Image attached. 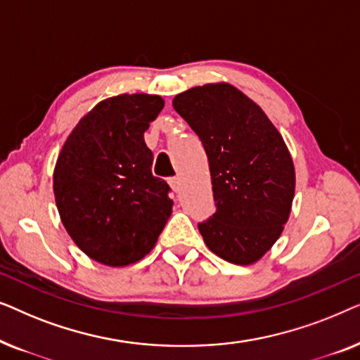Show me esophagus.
Listing matches in <instances>:
<instances>
[{
    "label": "esophagus",
    "instance_id": "esophagus-1",
    "mask_svg": "<svg viewBox=\"0 0 360 360\" xmlns=\"http://www.w3.org/2000/svg\"><path fill=\"white\" fill-rule=\"evenodd\" d=\"M169 184H170V186H172V190L175 191H180V188H181V179L180 176H172V179L169 180Z\"/></svg>",
    "mask_w": 360,
    "mask_h": 360
}]
</instances>
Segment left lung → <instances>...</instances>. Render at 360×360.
<instances>
[{
	"instance_id": "8db88e82",
	"label": "left lung",
	"mask_w": 360,
	"mask_h": 360,
	"mask_svg": "<svg viewBox=\"0 0 360 360\" xmlns=\"http://www.w3.org/2000/svg\"><path fill=\"white\" fill-rule=\"evenodd\" d=\"M174 108L208 155L216 213L198 223L206 245L231 264L255 262L280 238L292 210L295 169L282 136L228 83L180 93Z\"/></svg>"
}]
</instances>
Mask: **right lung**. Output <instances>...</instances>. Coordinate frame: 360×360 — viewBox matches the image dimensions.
Wrapping results in <instances>:
<instances>
[{
    "instance_id": "obj_1",
    "label": "right lung",
    "mask_w": 360,
    "mask_h": 360,
    "mask_svg": "<svg viewBox=\"0 0 360 360\" xmlns=\"http://www.w3.org/2000/svg\"><path fill=\"white\" fill-rule=\"evenodd\" d=\"M164 108L157 95L98 103L68 136L53 172L67 233L96 262L122 267L154 248L172 214L165 180L152 175L144 132Z\"/></svg>"
}]
</instances>
